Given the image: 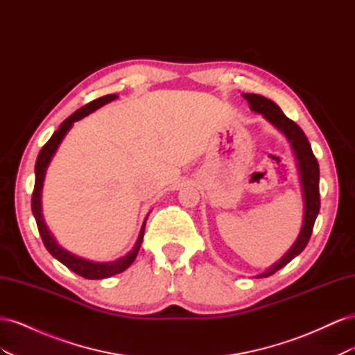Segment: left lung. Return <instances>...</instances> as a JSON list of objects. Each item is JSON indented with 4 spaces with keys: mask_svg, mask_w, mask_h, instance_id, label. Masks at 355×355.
Instances as JSON below:
<instances>
[{
    "mask_svg": "<svg viewBox=\"0 0 355 355\" xmlns=\"http://www.w3.org/2000/svg\"><path fill=\"white\" fill-rule=\"evenodd\" d=\"M243 98L249 102L250 110L254 112L262 114L268 121L272 125H275L278 130L283 132L290 142H292L293 151L296 154L297 166L300 171V182H302V189H304V198H305V214H304V225L302 230L299 232V237L295 241V244L283 257L282 261H278L274 266H271L266 272L257 275V278L262 277H270L275 271L282 270L290 261L296 257L300 252H302L309 239L311 234H313L314 222L317 219V214L320 211V168H318V161L311 149V145L305 133L302 132L295 121L290 120L284 115V112L280 110L275 102L271 99H266L261 94L254 93H244Z\"/></svg>",
    "mask_w": 355,
    "mask_h": 355,
    "instance_id": "1",
    "label": "left lung"
}]
</instances>
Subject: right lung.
Listing matches in <instances>:
<instances>
[{
    "instance_id": "obj_1",
    "label": "right lung",
    "mask_w": 355,
    "mask_h": 355,
    "mask_svg": "<svg viewBox=\"0 0 355 355\" xmlns=\"http://www.w3.org/2000/svg\"><path fill=\"white\" fill-rule=\"evenodd\" d=\"M114 99H116V94L102 96V98L94 99L90 103L84 105L83 108L77 110L71 116H68L67 120L60 124L58 130L53 133V136L49 139L47 144L41 148V151H40L38 158H37V163H35V185H34V191H32L31 206H32V213H34V218L37 220V227H38L40 235L42 239V243H44L46 249L50 252V254L53 257H56L59 262H62L63 265L68 266L69 270L73 271L75 274H78L84 278H89V280H102V278L120 274V272L125 271L127 268L133 263V261L136 259V256H137L139 249H141L142 240H144L146 219L142 225L141 234H139V239H137L132 252H128L125 256L120 257V259H116V261H112V262L85 261V259H83V257H78V256L69 253L68 250L62 249V247L56 243V240L53 239V235L47 230V225L44 223V218H42V213H41V189H42V182H44L46 170H47L50 159H51L53 155H55L59 144L62 142V139L65 137V135L68 133V130L72 127V124L75 121L81 120L83 116L89 115L90 112L101 108V106H103L105 103L112 102Z\"/></svg>"
}]
</instances>
